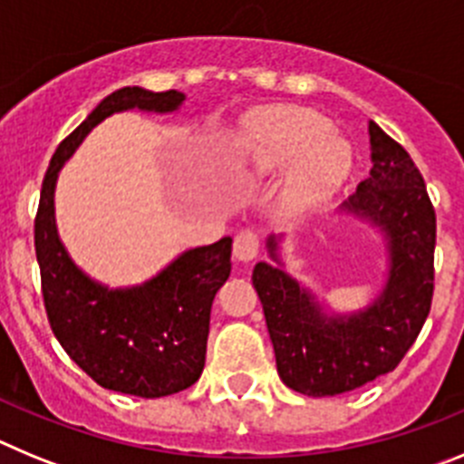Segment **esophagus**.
Returning a JSON list of instances; mask_svg holds the SVG:
<instances>
[{
	"mask_svg": "<svg viewBox=\"0 0 464 464\" xmlns=\"http://www.w3.org/2000/svg\"><path fill=\"white\" fill-rule=\"evenodd\" d=\"M235 257L241 262H251L257 256V248H260V237L253 232V229H241L239 235L235 237Z\"/></svg>",
	"mask_w": 464,
	"mask_h": 464,
	"instance_id": "34e87169",
	"label": "esophagus"
}]
</instances>
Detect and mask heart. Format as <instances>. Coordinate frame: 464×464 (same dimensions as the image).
<instances>
[{
	"label": "heart",
	"mask_w": 464,
	"mask_h": 464,
	"mask_svg": "<svg viewBox=\"0 0 464 464\" xmlns=\"http://www.w3.org/2000/svg\"><path fill=\"white\" fill-rule=\"evenodd\" d=\"M241 153L256 174L285 171L278 202L290 216L330 199L351 171V149L330 122L302 106H265L246 121Z\"/></svg>",
	"instance_id": "heart-1"
}]
</instances>
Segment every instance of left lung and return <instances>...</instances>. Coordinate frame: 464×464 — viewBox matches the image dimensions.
Listing matches in <instances>:
<instances>
[{"label":"left lung","mask_w":464,"mask_h":464,"mask_svg":"<svg viewBox=\"0 0 464 464\" xmlns=\"http://www.w3.org/2000/svg\"><path fill=\"white\" fill-rule=\"evenodd\" d=\"M372 169L342 211L370 220L388 239V281L367 309L323 314L314 295L283 269L257 262L262 302L281 381L309 397L342 395L401 362L430 314L437 216L411 155L370 122ZM276 256V237H269Z\"/></svg>","instance_id":"1"}]
</instances>
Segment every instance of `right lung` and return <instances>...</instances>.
Returning a JSON list of instances; mask_svg holds the SVG:
<instances>
[{
    "instance_id": "right-lung-1",
    "label": "right lung",
    "mask_w": 464,
    "mask_h": 464,
    "mask_svg": "<svg viewBox=\"0 0 464 464\" xmlns=\"http://www.w3.org/2000/svg\"><path fill=\"white\" fill-rule=\"evenodd\" d=\"M186 94L121 88L94 106L51 160L39 211L34 248L41 293L53 334L69 358L106 391L134 397H167L190 388L204 370L211 304L232 269V239L190 248L150 281L111 290L85 276L64 251L55 227L57 171L94 125L121 111L169 113Z\"/></svg>"
}]
</instances>
